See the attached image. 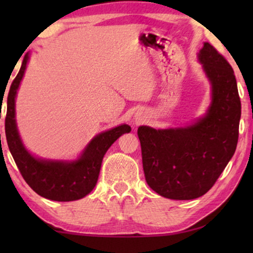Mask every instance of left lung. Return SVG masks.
Instances as JSON below:
<instances>
[{
  "instance_id": "1",
  "label": "left lung",
  "mask_w": 253,
  "mask_h": 253,
  "mask_svg": "<svg viewBox=\"0 0 253 253\" xmlns=\"http://www.w3.org/2000/svg\"><path fill=\"white\" fill-rule=\"evenodd\" d=\"M198 58L212 85L206 115L185 127H138L145 179L152 190L169 199L205 195L237 146L241 100L233 68L209 42Z\"/></svg>"
}]
</instances>
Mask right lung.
Returning <instances> with one entry per match:
<instances>
[{
    "mask_svg": "<svg viewBox=\"0 0 253 253\" xmlns=\"http://www.w3.org/2000/svg\"><path fill=\"white\" fill-rule=\"evenodd\" d=\"M29 54L24 56L18 75L13 79L6 100L5 136L9 150L20 174L33 191L43 198L55 202H72L84 198L98 182L103 155L117 138L130 132L131 127L122 124L99 133L91 140L81 158L75 161H51L34 158L20 140L15 119V99Z\"/></svg>",
    "mask_w": 253,
    "mask_h": 253,
    "instance_id": "obj_1",
    "label": "right lung"
}]
</instances>
